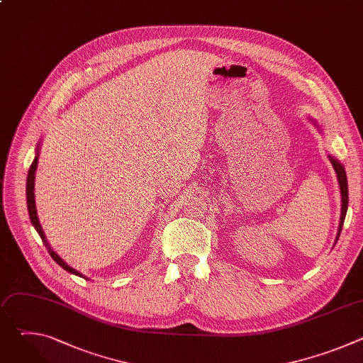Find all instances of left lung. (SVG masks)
<instances>
[{"label":"left lung","instance_id":"1","mask_svg":"<svg viewBox=\"0 0 363 363\" xmlns=\"http://www.w3.org/2000/svg\"><path fill=\"white\" fill-rule=\"evenodd\" d=\"M330 158V162L337 174V181H339V185H340V194H342V214H340V223H339V230H337V237H336V242L339 240V235H340V231H342V227H343V221H345V217H346V211H347V202H349V195H347V179H346V172H345V168L332 157Z\"/></svg>","mask_w":363,"mask_h":363}]
</instances>
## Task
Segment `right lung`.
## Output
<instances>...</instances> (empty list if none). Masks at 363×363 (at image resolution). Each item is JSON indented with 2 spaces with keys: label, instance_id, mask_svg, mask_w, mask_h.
I'll return each mask as SVG.
<instances>
[{
  "label": "right lung",
  "instance_id": "obj_1",
  "mask_svg": "<svg viewBox=\"0 0 363 363\" xmlns=\"http://www.w3.org/2000/svg\"><path fill=\"white\" fill-rule=\"evenodd\" d=\"M37 162H38V157H35L34 158V161H33V164H31V167H30V171H28V177H27V206H28V214H30V220H31V224L34 225V228L37 230V233H38V235L41 237V240H43V242L45 244V248H47V251H48V254L53 257V260L60 266V267H63L66 272H69V273H72V274H76V276H82L79 272H76L74 269H72L70 266H67L62 258L51 250V247L47 244V241H45V235H44V233H43V228H41V225H40V223H38V217H37V210H35V201H34V174H35V169H37ZM83 277V276H82Z\"/></svg>",
  "mask_w": 363,
  "mask_h": 363
}]
</instances>
